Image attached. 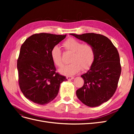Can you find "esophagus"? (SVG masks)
I'll return each instance as SVG.
<instances>
[{
	"label": "esophagus",
	"instance_id": "esophagus-1",
	"mask_svg": "<svg viewBox=\"0 0 134 134\" xmlns=\"http://www.w3.org/2000/svg\"><path fill=\"white\" fill-rule=\"evenodd\" d=\"M66 78L68 80H72L74 79V77L73 76H67Z\"/></svg>",
	"mask_w": 134,
	"mask_h": 134
}]
</instances>
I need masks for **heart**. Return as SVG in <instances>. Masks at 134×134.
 Listing matches in <instances>:
<instances>
[{
    "label": "heart",
    "instance_id": "b5f03b06",
    "mask_svg": "<svg viewBox=\"0 0 134 134\" xmlns=\"http://www.w3.org/2000/svg\"><path fill=\"white\" fill-rule=\"evenodd\" d=\"M66 50L72 52L70 64L66 65L59 71L65 75H72L79 72L81 68L86 70L91 66L94 58V50L90 44H83L75 38H70L63 43ZM52 62L55 65L61 67L63 64L62 58V51L59 46H55L51 51Z\"/></svg>",
    "mask_w": 134,
    "mask_h": 134
}]
</instances>
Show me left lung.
I'll list each match as a JSON object with an SVG mask.
<instances>
[{
	"label": "left lung",
	"instance_id": "left-lung-1",
	"mask_svg": "<svg viewBox=\"0 0 134 134\" xmlns=\"http://www.w3.org/2000/svg\"><path fill=\"white\" fill-rule=\"evenodd\" d=\"M70 35L91 44L94 50V60L90 69L81 75L83 86L76 94L83 104L89 107L99 106L114 94L121 72L119 54L106 36L94 33Z\"/></svg>",
	"mask_w": 134,
	"mask_h": 134
}]
</instances>
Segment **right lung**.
<instances>
[{"instance_id": "1", "label": "right lung", "mask_w": 134, "mask_h": 134, "mask_svg": "<svg viewBox=\"0 0 134 134\" xmlns=\"http://www.w3.org/2000/svg\"><path fill=\"white\" fill-rule=\"evenodd\" d=\"M66 36L35 34L21 46L17 60L18 82L24 96L32 102L41 105L50 102L57 96L60 84L67 80L55 72L51 56L52 47Z\"/></svg>"}]
</instances>
